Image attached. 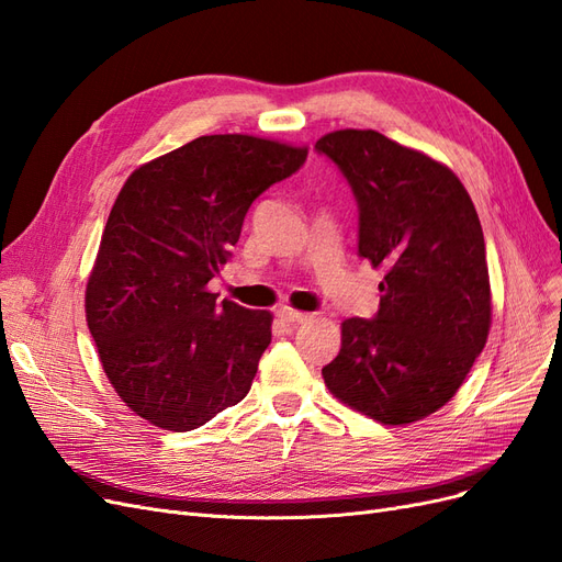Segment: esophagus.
<instances>
[{
    "label": "esophagus",
    "instance_id": "1",
    "mask_svg": "<svg viewBox=\"0 0 562 562\" xmlns=\"http://www.w3.org/2000/svg\"><path fill=\"white\" fill-rule=\"evenodd\" d=\"M277 314H279V318H281L283 323H288V326H297V323H304V321L310 318V314L291 310V307H281Z\"/></svg>",
    "mask_w": 562,
    "mask_h": 562
}]
</instances>
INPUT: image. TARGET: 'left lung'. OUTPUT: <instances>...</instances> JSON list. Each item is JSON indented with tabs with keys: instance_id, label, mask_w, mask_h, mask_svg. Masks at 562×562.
<instances>
[{
	"instance_id": "obj_1",
	"label": "left lung",
	"mask_w": 562,
	"mask_h": 562,
	"mask_svg": "<svg viewBox=\"0 0 562 562\" xmlns=\"http://www.w3.org/2000/svg\"><path fill=\"white\" fill-rule=\"evenodd\" d=\"M316 151L359 203V255L386 271L378 314L342 321V349L323 380L333 396L391 427L429 417L487 342L479 213L448 166L378 131H333Z\"/></svg>"
}]
</instances>
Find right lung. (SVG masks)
<instances>
[{
  "mask_svg": "<svg viewBox=\"0 0 562 562\" xmlns=\"http://www.w3.org/2000/svg\"><path fill=\"white\" fill-rule=\"evenodd\" d=\"M307 159L255 135H201L128 176L87 283L100 363L135 415L192 431L250 391L271 314L209 293L250 203Z\"/></svg>",
  "mask_w": 562,
  "mask_h": 562,
  "instance_id": "add662e5",
  "label": "right lung"
}]
</instances>
